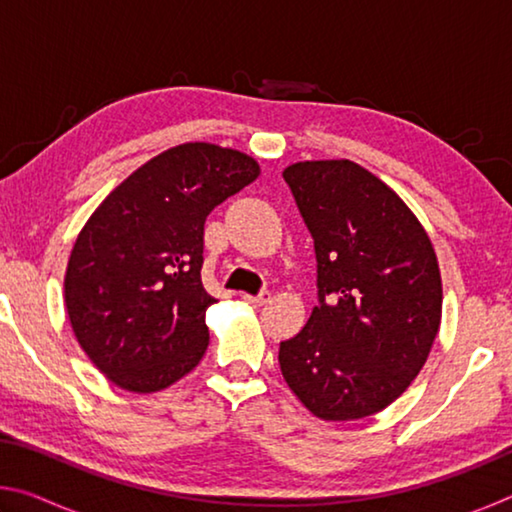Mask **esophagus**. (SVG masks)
<instances>
[{"mask_svg": "<svg viewBox=\"0 0 512 512\" xmlns=\"http://www.w3.org/2000/svg\"><path fill=\"white\" fill-rule=\"evenodd\" d=\"M244 300L248 302V305H253V307H262V305H266L268 300H271V293L262 291V293H259V296H248V293H244Z\"/></svg>", "mask_w": 512, "mask_h": 512, "instance_id": "obj_1", "label": "esophagus"}]
</instances>
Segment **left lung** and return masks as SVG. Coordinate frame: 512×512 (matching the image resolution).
<instances>
[{
	"instance_id": "obj_1",
	"label": "left lung",
	"mask_w": 512,
	"mask_h": 512,
	"mask_svg": "<svg viewBox=\"0 0 512 512\" xmlns=\"http://www.w3.org/2000/svg\"><path fill=\"white\" fill-rule=\"evenodd\" d=\"M282 176L318 262V307L280 343L282 377L320 420L368 418L411 386L436 341V250L409 205L357 162H296Z\"/></svg>"
}]
</instances>
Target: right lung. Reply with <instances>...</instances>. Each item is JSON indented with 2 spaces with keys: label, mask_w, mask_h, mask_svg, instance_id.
<instances>
[{
  "label": "right lung",
  "mask_w": 512,
  "mask_h": 512,
  "mask_svg": "<svg viewBox=\"0 0 512 512\" xmlns=\"http://www.w3.org/2000/svg\"><path fill=\"white\" fill-rule=\"evenodd\" d=\"M259 176L250 155L187 142L117 185L76 237L65 307L76 341L112 384L155 393L192 372L210 343L203 228Z\"/></svg>",
  "instance_id": "right-lung-1"
}]
</instances>
